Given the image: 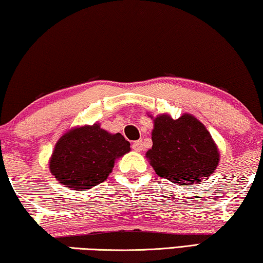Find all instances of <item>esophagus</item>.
<instances>
[{
  "label": "esophagus",
  "instance_id": "esophagus-1",
  "mask_svg": "<svg viewBox=\"0 0 263 263\" xmlns=\"http://www.w3.org/2000/svg\"><path fill=\"white\" fill-rule=\"evenodd\" d=\"M132 148L134 149V151H136V152H141V151H142V149H143L142 141H141V140L135 141V142L132 144Z\"/></svg>",
  "mask_w": 263,
  "mask_h": 263
}]
</instances>
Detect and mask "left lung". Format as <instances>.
Masks as SVG:
<instances>
[{
	"label": "left lung",
	"instance_id": "obj_1",
	"mask_svg": "<svg viewBox=\"0 0 263 263\" xmlns=\"http://www.w3.org/2000/svg\"><path fill=\"white\" fill-rule=\"evenodd\" d=\"M152 140L153 147L147 152L152 167L160 177L173 183H199L211 176L219 163V151L211 134L192 115L184 114L177 120L157 116Z\"/></svg>",
	"mask_w": 263,
	"mask_h": 263
}]
</instances>
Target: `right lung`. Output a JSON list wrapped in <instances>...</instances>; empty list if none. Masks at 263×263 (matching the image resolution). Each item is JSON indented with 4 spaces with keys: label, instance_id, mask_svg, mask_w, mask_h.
Wrapping results in <instances>:
<instances>
[{
    "label": "right lung",
    "instance_id": "add662e5",
    "mask_svg": "<svg viewBox=\"0 0 263 263\" xmlns=\"http://www.w3.org/2000/svg\"><path fill=\"white\" fill-rule=\"evenodd\" d=\"M130 151V143L118 134H109L99 124L75 128L55 145L50 172L60 183L74 191L102 183L115 160Z\"/></svg>",
    "mask_w": 263,
    "mask_h": 263
}]
</instances>
